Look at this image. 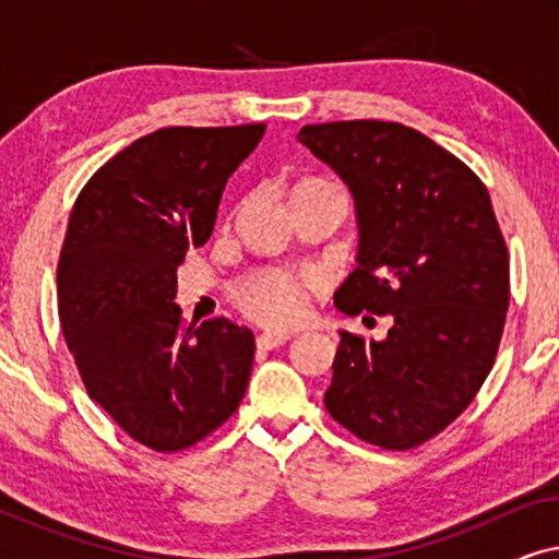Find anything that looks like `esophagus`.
I'll use <instances>...</instances> for the list:
<instances>
[{"instance_id":"1","label":"esophagus","mask_w":559,"mask_h":559,"mask_svg":"<svg viewBox=\"0 0 559 559\" xmlns=\"http://www.w3.org/2000/svg\"><path fill=\"white\" fill-rule=\"evenodd\" d=\"M289 341V335L287 333H262V335H257V346L259 348H277V346H282V343H287Z\"/></svg>"}]
</instances>
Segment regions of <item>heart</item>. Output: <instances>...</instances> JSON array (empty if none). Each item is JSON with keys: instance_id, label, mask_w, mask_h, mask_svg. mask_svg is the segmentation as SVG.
<instances>
[{"instance_id": "heart-1", "label": "heart", "mask_w": 559, "mask_h": 559, "mask_svg": "<svg viewBox=\"0 0 559 559\" xmlns=\"http://www.w3.org/2000/svg\"><path fill=\"white\" fill-rule=\"evenodd\" d=\"M318 182V180H305ZM302 186V182H300ZM234 300L249 318L264 325H289L302 316L305 280L285 272H262L236 287Z\"/></svg>"}]
</instances>
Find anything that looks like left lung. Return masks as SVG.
Listing matches in <instances>:
<instances>
[{"label":"left lung","mask_w":559,"mask_h":559,"mask_svg":"<svg viewBox=\"0 0 559 559\" xmlns=\"http://www.w3.org/2000/svg\"><path fill=\"white\" fill-rule=\"evenodd\" d=\"M302 142L356 205L346 316H392L384 341L341 331L325 407L356 438L409 450L445 430L496 361L509 310V251L478 175L396 121L308 124Z\"/></svg>","instance_id":"1"}]
</instances>
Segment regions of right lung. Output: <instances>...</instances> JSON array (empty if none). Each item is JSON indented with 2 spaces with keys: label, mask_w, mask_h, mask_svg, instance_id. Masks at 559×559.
I'll list each match as a JSON object with an SVG mask.
<instances>
[{
  "label": "right lung",
  "mask_w": 559,
  "mask_h": 559,
  "mask_svg": "<svg viewBox=\"0 0 559 559\" xmlns=\"http://www.w3.org/2000/svg\"><path fill=\"white\" fill-rule=\"evenodd\" d=\"M264 124L167 127L98 167L68 221L58 312L86 392L157 453L195 445L247 392L254 335L182 323L178 266L211 239L221 195Z\"/></svg>",
  "instance_id": "1"
}]
</instances>
